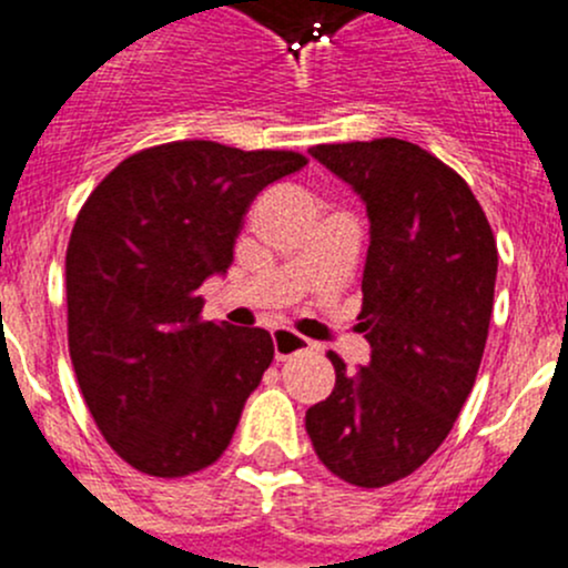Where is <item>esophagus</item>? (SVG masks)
I'll return each instance as SVG.
<instances>
[{
    "label": "esophagus",
    "instance_id": "esophagus-1",
    "mask_svg": "<svg viewBox=\"0 0 568 568\" xmlns=\"http://www.w3.org/2000/svg\"><path fill=\"white\" fill-rule=\"evenodd\" d=\"M314 342H308L306 336L295 334L290 328H276L273 331V351H276L278 362H286L290 356H297L303 351H312Z\"/></svg>",
    "mask_w": 568,
    "mask_h": 568
}]
</instances>
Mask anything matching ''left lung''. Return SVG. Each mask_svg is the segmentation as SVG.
Instances as JSON below:
<instances>
[{
  "mask_svg": "<svg viewBox=\"0 0 568 568\" xmlns=\"http://www.w3.org/2000/svg\"><path fill=\"white\" fill-rule=\"evenodd\" d=\"M308 154L351 184L369 217L362 331L369 364L306 412L320 462L362 488L423 467L473 392L497 282V243L469 184L397 138L314 145Z\"/></svg>",
  "mask_w": 568,
  "mask_h": 568,
  "instance_id": "left-lung-1",
  "label": "left lung"
}]
</instances>
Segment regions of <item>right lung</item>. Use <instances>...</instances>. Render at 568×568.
<instances>
[{
  "instance_id": "right-lung-1",
  "label": "right lung",
  "mask_w": 568,
  "mask_h": 568,
  "mask_svg": "<svg viewBox=\"0 0 568 568\" xmlns=\"http://www.w3.org/2000/svg\"><path fill=\"white\" fill-rule=\"evenodd\" d=\"M303 165L295 151L179 140L123 160L77 215L71 364L106 445L140 473H199L232 442L273 339L204 323L199 286L229 271L251 201Z\"/></svg>"
}]
</instances>
